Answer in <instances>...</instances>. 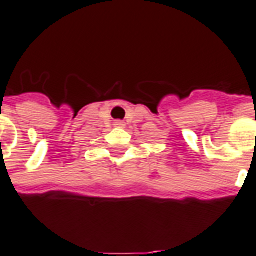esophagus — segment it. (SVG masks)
<instances>
[{
  "mask_svg": "<svg viewBox=\"0 0 256 256\" xmlns=\"http://www.w3.org/2000/svg\"><path fill=\"white\" fill-rule=\"evenodd\" d=\"M115 126H116V128H124V124L122 120H116V122H115Z\"/></svg>",
  "mask_w": 256,
  "mask_h": 256,
  "instance_id": "esophagus-1",
  "label": "esophagus"
}]
</instances>
